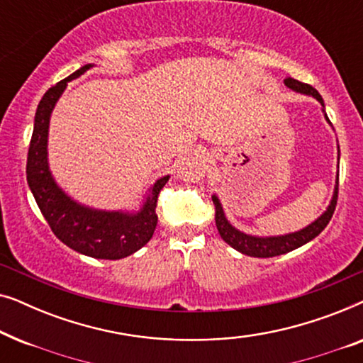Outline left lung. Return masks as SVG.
Returning <instances> with one entry per match:
<instances>
[{"instance_id": "obj_1", "label": "left lung", "mask_w": 363, "mask_h": 363, "mask_svg": "<svg viewBox=\"0 0 363 363\" xmlns=\"http://www.w3.org/2000/svg\"><path fill=\"white\" fill-rule=\"evenodd\" d=\"M284 84L289 89H292V91L307 94V96H312L314 99H317V101L320 102V106L324 107V101H322L320 94L317 92L314 87L309 86V84L299 82L292 77L284 79ZM325 118H327V116H325ZM327 122H329V118H327ZM337 196H339V173H337L335 190H334V196H332V200H330V205L327 206V210L322 213V215L317 218L314 223H311L309 226L302 228L301 231L289 233V235L266 236V238L251 236L240 230H236V228L226 220L225 211H223V206H221L220 200H218V196L213 195L211 198H213V203H215L216 228H218V233H220V236L223 238V241L228 242L231 247H235L236 251H240L246 256L272 257V256L286 255V252H289L292 250H297V247H301L302 245H306V242L314 240L315 236H319L322 230L329 225L332 215H334L335 205H337Z\"/></svg>"}]
</instances>
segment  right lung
Segmentation results:
<instances>
[{"instance_id": "add662e5", "label": "right lung", "mask_w": 363, "mask_h": 363, "mask_svg": "<svg viewBox=\"0 0 363 363\" xmlns=\"http://www.w3.org/2000/svg\"><path fill=\"white\" fill-rule=\"evenodd\" d=\"M91 67L92 64H86L77 69L43 96L34 117L26 178L43 216L64 245L96 259H122L150 241L158 221L155 213L158 193L170 177H162L153 183L150 195L137 213L94 210L74 201L57 186L48 163L49 118L67 82L82 76Z\"/></svg>"}]
</instances>
